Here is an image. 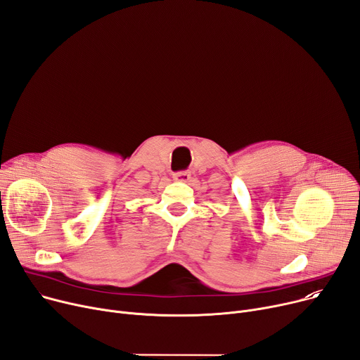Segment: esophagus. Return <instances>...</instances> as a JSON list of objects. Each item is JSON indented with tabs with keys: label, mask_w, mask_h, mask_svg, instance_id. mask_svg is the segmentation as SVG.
Listing matches in <instances>:
<instances>
[{
	"label": "esophagus",
	"mask_w": 360,
	"mask_h": 360,
	"mask_svg": "<svg viewBox=\"0 0 360 360\" xmlns=\"http://www.w3.org/2000/svg\"><path fill=\"white\" fill-rule=\"evenodd\" d=\"M174 179L178 182H188L191 179V174L186 172V170H184V172H176L174 174Z\"/></svg>",
	"instance_id": "obj_1"
}]
</instances>
